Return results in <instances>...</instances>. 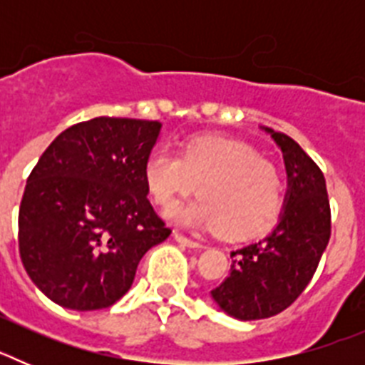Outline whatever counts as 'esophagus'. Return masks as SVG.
<instances>
[{"instance_id":"1","label":"esophagus","mask_w":365,"mask_h":365,"mask_svg":"<svg viewBox=\"0 0 365 365\" xmlns=\"http://www.w3.org/2000/svg\"><path fill=\"white\" fill-rule=\"evenodd\" d=\"M173 240H175L179 245H182V247H188V248H202V247H205V245L199 243V241H193V240H190V237H185V235L179 234V232H173Z\"/></svg>"}]
</instances>
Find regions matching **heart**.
Segmentation results:
<instances>
[{
    "mask_svg": "<svg viewBox=\"0 0 365 365\" xmlns=\"http://www.w3.org/2000/svg\"><path fill=\"white\" fill-rule=\"evenodd\" d=\"M144 182L157 205L168 206L197 185L201 197L173 206L168 219L188 228L252 235L269 228L282 208L279 172L248 144L195 137L180 155L155 148L144 160Z\"/></svg>",
    "mask_w": 365,
    "mask_h": 365,
    "instance_id": "1",
    "label": "heart"
}]
</instances>
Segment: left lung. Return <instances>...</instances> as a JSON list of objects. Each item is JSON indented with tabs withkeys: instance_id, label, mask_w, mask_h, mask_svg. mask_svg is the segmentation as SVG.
<instances>
[{
	"instance_id": "8db88e82",
	"label": "left lung",
	"mask_w": 365,
	"mask_h": 365,
	"mask_svg": "<svg viewBox=\"0 0 365 365\" xmlns=\"http://www.w3.org/2000/svg\"><path fill=\"white\" fill-rule=\"evenodd\" d=\"M283 153L287 193L278 225L257 243L230 254L228 278L210 292L222 312L263 320L305 291L331 237V208L322 170L291 137L263 128Z\"/></svg>"
}]
</instances>
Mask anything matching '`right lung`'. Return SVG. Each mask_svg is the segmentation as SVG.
<instances>
[{
  "mask_svg": "<svg viewBox=\"0 0 365 365\" xmlns=\"http://www.w3.org/2000/svg\"><path fill=\"white\" fill-rule=\"evenodd\" d=\"M160 122L98 117L54 138L19 205L29 278L73 311L106 309L130 291L138 261L172 234L148 201L144 160Z\"/></svg>",
  "mask_w": 365,
  "mask_h": 365,
  "instance_id": "1",
  "label": "right lung"
}]
</instances>
